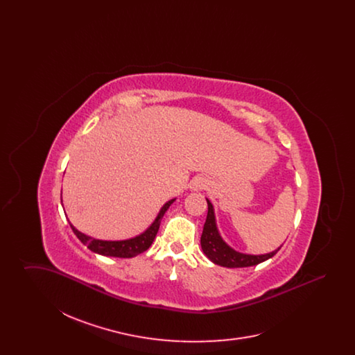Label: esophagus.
Returning <instances> with one entry per match:
<instances>
[{"label": "esophagus", "instance_id": "1", "mask_svg": "<svg viewBox=\"0 0 355 355\" xmlns=\"http://www.w3.org/2000/svg\"><path fill=\"white\" fill-rule=\"evenodd\" d=\"M207 185H209L207 178H205V177H197V178L193 180L190 189H191L193 191H201L203 189H206Z\"/></svg>", "mask_w": 355, "mask_h": 355}]
</instances>
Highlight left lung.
<instances>
[{"label":"left lung","mask_w":355,"mask_h":355,"mask_svg":"<svg viewBox=\"0 0 355 355\" xmlns=\"http://www.w3.org/2000/svg\"><path fill=\"white\" fill-rule=\"evenodd\" d=\"M206 202H207V217H206V222L203 225L201 248H202L203 254L213 263H216L218 266H223V268H229V269L255 266L258 263L268 261L271 257H274L282 248V245H281L278 249L272 250L270 253L258 254V255L236 252L232 246H229L220 236L213 203L210 202L207 198H206Z\"/></svg>","instance_id":"1"}]
</instances>
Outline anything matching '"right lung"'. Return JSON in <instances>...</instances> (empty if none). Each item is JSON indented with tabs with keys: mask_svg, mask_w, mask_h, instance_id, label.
Wrapping results in <instances>:
<instances>
[{
	"mask_svg": "<svg viewBox=\"0 0 355 355\" xmlns=\"http://www.w3.org/2000/svg\"><path fill=\"white\" fill-rule=\"evenodd\" d=\"M175 201V198L170 200L165 203L161 210L158 211L155 220H153L152 225L139 236L129 238V239H122V241H103V239H97L93 236H86L84 233H81L80 230H77L70 222V227L73 230V233L77 236V238L84 243L85 246H87L89 250H92L93 253L101 254L105 257H117V258H133L138 254L146 252L150 246H152L153 241L158 233L161 220L165 216V213L168 211L171 203ZM62 203V198H61Z\"/></svg>",
	"mask_w": 355,
	"mask_h": 355,
	"instance_id": "add662e5",
	"label": "right lung"
}]
</instances>
